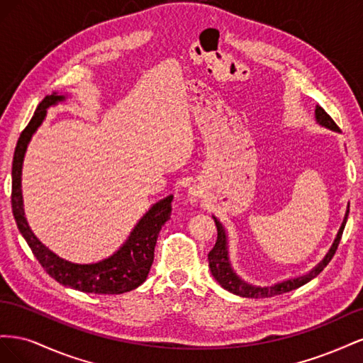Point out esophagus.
Returning a JSON list of instances; mask_svg holds the SVG:
<instances>
[{
	"mask_svg": "<svg viewBox=\"0 0 363 363\" xmlns=\"http://www.w3.org/2000/svg\"><path fill=\"white\" fill-rule=\"evenodd\" d=\"M201 196V194L199 192V189H195V188H191V191H189V199H191V201H196Z\"/></svg>",
	"mask_w": 363,
	"mask_h": 363,
	"instance_id": "1",
	"label": "esophagus"
}]
</instances>
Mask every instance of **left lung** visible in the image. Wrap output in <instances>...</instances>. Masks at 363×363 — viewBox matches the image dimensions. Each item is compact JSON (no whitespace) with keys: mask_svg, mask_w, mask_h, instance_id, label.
<instances>
[{"mask_svg":"<svg viewBox=\"0 0 363 363\" xmlns=\"http://www.w3.org/2000/svg\"><path fill=\"white\" fill-rule=\"evenodd\" d=\"M315 115H316V121L321 125L330 128V130H335V131H339V127L336 125V123L332 119V116L328 115L323 107L316 106ZM348 212L350 211H347V213H345V219H344V223H342V227L339 228V233H337V236L335 239V244L332 245L330 251H328V255L324 257V260L320 263V265L315 267L309 274H306V276H303V277H296V279H292V280H286V281H283V283L274 284V286H267V288L251 286V284L240 280L236 276V274L233 272L232 267H230V263H228L225 232H224L221 223H219L216 218H213L215 219V224H216V230H218V239H216L215 247L211 251H208V255H207L208 267H211L212 276L215 277V280L219 284H221L224 289H227L228 292H232L235 295L245 296V298H268V296L280 295V294H284V292H289V291H294L296 288H300V286H303V284H306L307 281H311L312 279H315L318 274H320L328 265V262L333 259L335 252L337 250V245L340 242V238H342V233H344V228H345V224H347V218H348Z\"/></svg>","mask_w":363,"mask_h":363,"instance_id":"obj_1","label":"left lung"}]
</instances>
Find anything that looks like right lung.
<instances>
[{
	"label": "right lung",
	"mask_w": 363,
	"mask_h": 363,
	"mask_svg": "<svg viewBox=\"0 0 363 363\" xmlns=\"http://www.w3.org/2000/svg\"><path fill=\"white\" fill-rule=\"evenodd\" d=\"M62 100L63 96L56 94L43 98L18 139L12 163V211L16 225L42 268L63 286L91 294H124L136 289L148 276L152 260H155V247L159 232L171 216V195L150 208L130 233L127 242L113 256L103 262L92 263V265H77V263L57 257L39 242L24 218L21 169H23L27 144L31 135L42 124L47 108Z\"/></svg>",
	"instance_id": "right-lung-1"
}]
</instances>
